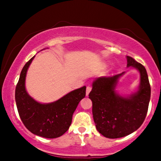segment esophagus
Wrapping results in <instances>:
<instances>
[{
  "label": "esophagus",
  "instance_id": "obj_1",
  "mask_svg": "<svg viewBox=\"0 0 161 161\" xmlns=\"http://www.w3.org/2000/svg\"><path fill=\"white\" fill-rule=\"evenodd\" d=\"M91 91H92V87L90 86H87V88H86V95L87 96L88 95V94H89V92Z\"/></svg>",
  "mask_w": 161,
  "mask_h": 161
}]
</instances>
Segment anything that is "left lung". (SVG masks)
I'll return each mask as SVG.
<instances>
[{"instance_id":"obj_1","label":"left lung","mask_w":161,"mask_h":161,"mask_svg":"<svg viewBox=\"0 0 161 161\" xmlns=\"http://www.w3.org/2000/svg\"><path fill=\"white\" fill-rule=\"evenodd\" d=\"M127 67L140 73L138 90L130 95H121L116 91L119 79L125 72L109 77H99L92 82L89 98L97 130L104 137L118 138L132 133L141 126L148 109L151 86L145 66L127 56Z\"/></svg>"}]
</instances>
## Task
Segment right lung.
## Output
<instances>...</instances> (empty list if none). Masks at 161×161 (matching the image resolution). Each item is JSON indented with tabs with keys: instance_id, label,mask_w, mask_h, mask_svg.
Instances as JSON below:
<instances>
[{
	"instance_id": "right-lung-1",
	"label": "right lung",
	"mask_w": 161,
	"mask_h": 161,
	"mask_svg": "<svg viewBox=\"0 0 161 161\" xmlns=\"http://www.w3.org/2000/svg\"><path fill=\"white\" fill-rule=\"evenodd\" d=\"M34 57L23 66L16 85L15 99L18 113L23 124L32 133L47 138H58L69 129L73 113L86 96V87L73 90L53 102H38L25 89L26 73Z\"/></svg>"
}]
</instances>
